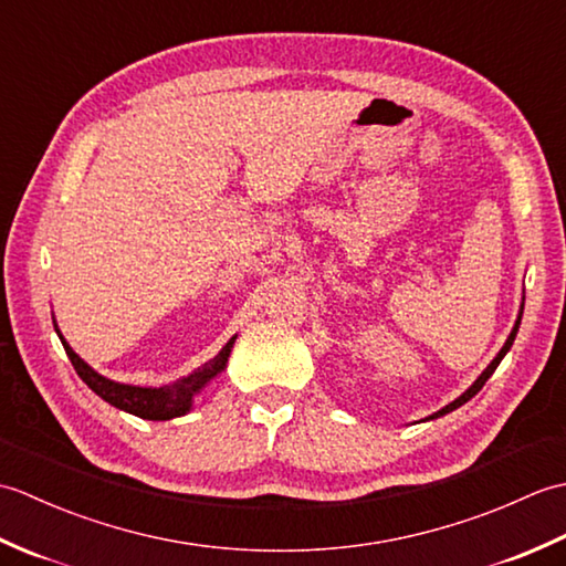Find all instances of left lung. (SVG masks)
<instances>
[{
	"mask_svg": "<svg viewBox=\"0 0 566 566\" xmlns=\"http://www.w3.org/2000/svg\"><path fill=\"white\" fill-rule=\"evenodd\" d=\"M521 316H523V308H521ZM521 316H518V321H515V326H513V331H511V335H509V340H506V345H503L501 347V353L494 357V363H491L484 371H482V377H479L474 384H472V387H469L462 396H460V399H454L450 406H444V408H440V411L438 413H432L430 418H438V416H444V413H450V411H454V408H460L462 403H467L469 399H472V396L474 394H479V391H482V387H484V384H486V379L491 377V375H494V371H496V367L501 365V359L503 357H506V353L511 350V345H513V340H515V333H518V326H521Z\"/></svg>",
	"mask_w": 566,
	"mask_h": 566,
	"instance_id": "obj_1",
	"label": "left lung"
}]
</instances>
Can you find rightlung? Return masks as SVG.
<instances>
[{
  "instance_id": "add662e5",
  "label": "right lung",
  "mask_w": 566,
  "mask_h": 566,
  "mask_svg": "<svg viewBox=\"0 0 566 566\" xmlns=\"http://www.w3.org/2000/svg\"><path fill=\"white\" fill-rule=\"evenodd\" d=\"M57 335H60V331H57ZM60 343H63L70 363H72V367H75L80 379L87 384L94 394L102 396L106 403H112L116 408H122V411H126V413H134V416L146 418V420H170L177 416H185L191 406V396H195L203 387V384L213 379L226 367L235 338L228 340L223 350L216 355L209 365L197 369L195 375L177 379L175 384H167V387H160V389L130 387V384H118V381L106 379V377L97 375V371H94L87 363H82L75 353H72V347L65 343L63 335H60Z\"/></svg>"
}]
</instances>
